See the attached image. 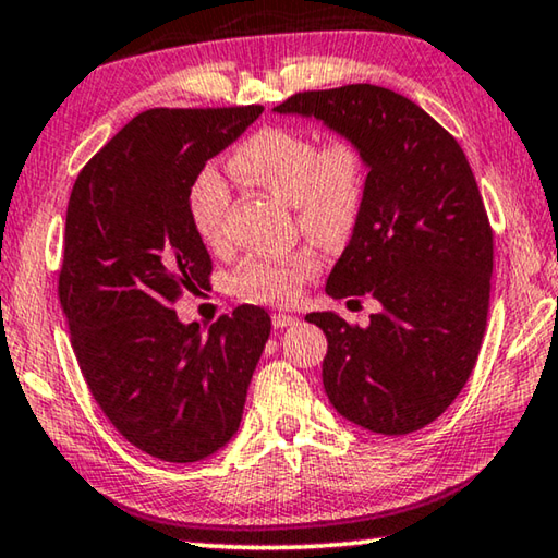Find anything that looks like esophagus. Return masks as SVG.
I'll return each mask as SVG.
<instances>
[{
	"label": "esophagus",
	"instance_id": "1",
	"mask_svg": "<svg viewBox=\"0 0 558 558\" xmlns=\"http://www.w3.org/2000/svg\"><path fill=\"white\" fill-rule=\"evenodd\" d=\"M295 323H298V317H292V315H282V313L272 315V327H276V329H286V327L295 325Z\"/></svg>",
	"mask_w": 558,
	"mask_h": 558
}]
</instances>
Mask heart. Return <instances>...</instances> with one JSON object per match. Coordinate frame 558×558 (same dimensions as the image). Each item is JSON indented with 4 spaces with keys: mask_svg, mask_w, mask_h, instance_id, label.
I'll return each mask as SVG.
<instances>
[{
    "mask_svg": "<svg viewBox=\"0 0 558 558\" xmlns=\"http://www.w3.org/2000/svg\"><path fill=\"white\" fill-rule=\"evenodd\" d=\"M229 167L239 182L290 202L300 229L313 239L342 243L354 233L366 196V159L352 140L337 137L319 147L307 132L263 128L233 149ZM229 199V186L214 167H204L189 184V221L204 243L223 239ZM317 270L319 256L313 248L263 253L245 258L233 282L245 298L280 305L295 300L302 282Z\"/></svg>",
    "mask_w": 558,
    "mask_h": 558,
    "instance_id": "b5f03b06",
    "label": "heart"
}]
</instances>
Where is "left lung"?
<instances>
[{
    "instance_id": "8db88e82",
    "label": "left lung",
    "mask_w": 558,
    "mask_h": 558,
    "mask_svg": "<svg viewBox=\"0 0 558 558\" xmlns=\"http://www.w3.org/2000/svg\"><path fill=\"white\" fill-rule=\"evenodd\" d=\"M272 110L352 140L369 169L325 290L372 295L381 310L366 327L337 313L305 317L327 337L329 401L381 436L428 426L470 379L487 325L493 229L468 157L426 110L369 83L295 93Z\"/></svg>"
}]
</instances>
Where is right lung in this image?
<instances>
[{
	"instance_id": "obj_1",
	"label": "right lung",
	"mask_w": 558,
	"mask_h": 558,
	"mask_svg": "<svg viewBox=\"0 0 558 558\" xmlns=\"http://www.w3.org/2000/svg\"><path fill=\"white\" fill-rule=\"evenodd\" d=\"M263 106L153 108L75 179L59 300L93 399L122 438L165 462L214 456L241 426L270 315L241 305L209 327L179 323L211 258L186 211L192 179Z\"/></svg>"
}]
</instances>
